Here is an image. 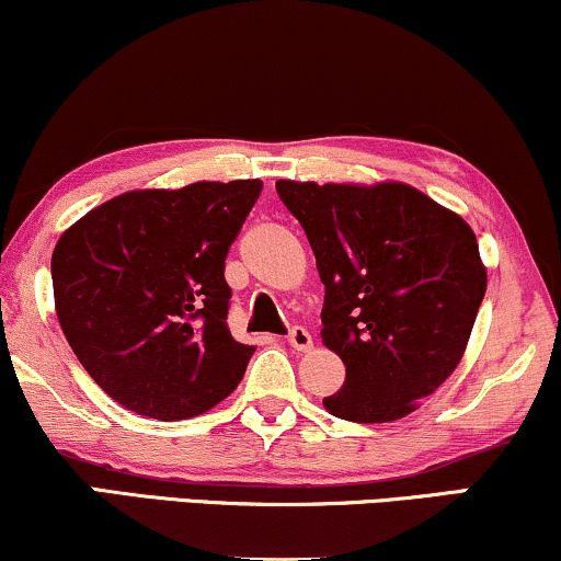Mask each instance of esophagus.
I'll list each match as a JSON object with an SVG mask.
<instances>
[{
  "label": "esophagus",
  "mask_w": 561,
  "mask_h": 561,
  "mask_svg": "<svg viewBox=\"0 0 561 561\" xmlns=\"http://www.w3.org/2000/svg\"><path fill=\"white\" fill-rule=\"evenodd\" d=\"M287 342H289V347L298 350V353H308V350L313 347V336H310L308 329H302V327H295L293 332H289Z\"/></svg>",
  "instance_id": "esophagus-1"
}]
</instances>
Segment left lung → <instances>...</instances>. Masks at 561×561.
<instances>
[{
  "instance_id": "left-lung-1",
  "label": "left lung",
  "mask_w": 561,
  "mask_h": 561,
  "mask_svg": "<svg viewBox=\"0 0 561 561\" xmlns=\"http://www.w3.org/2000/svg\"><path fill=\"white\" fill-rule=\"evenodd\" d=\"M327 287L321 342L345 363L323 400L353 423L417 410L460 366L485 293L476 232L404 182L276 180Z\"/></svg>"
}]
</instances>
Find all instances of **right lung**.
I'll use <instances>...</instances> for the list:
<instances>
[{
  "label": "right lung",
  "mask_w": 561,
  "mask_h": 561,
  "mask_svg": "<svg viewBox=\"0 0 561 561\" xmlns=\"http://www.w3.org/2000/svg\"><path fill=\"white\" fill-rule=\"evenodd\" d=\"M261 187V180H201L127 191L57 240L59 327L114 402L185 421L238 389L255 347L229 334L225 259Z\"/></svg>",
  "instance_id": "add662e5"
}]
</instances>
